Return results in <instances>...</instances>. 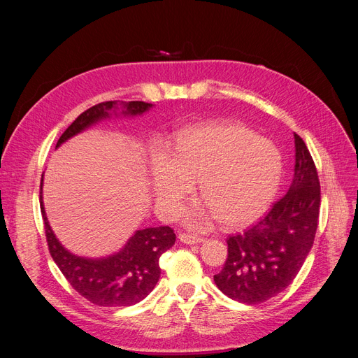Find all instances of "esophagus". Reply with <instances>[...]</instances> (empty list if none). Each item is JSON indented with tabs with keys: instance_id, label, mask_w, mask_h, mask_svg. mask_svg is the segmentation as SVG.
<instances>
[{
	"instance_id": "1",
	"label": "esophagus",
	"mask_w": 358,
	"mask_h": 358,
	"mask_svg": "<svg viewBox=\"0 0 358 358\" xmlns=\"http://www.w3.org/2000/svg\"><path fill=\"white\" fill-rule=\"evenodd\" d=\"M178 239H180L182 243H187V245H194V243L203 242V238L193 236V235H189V234H180V235H178Z\"/></svg>"
}]
</instances>
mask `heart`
Segmentation results:
<instances>
[{"instance_id": "obj_1", "label": "heart", "mask_w": 358, "mask_h": 358, "mask_svg": "<svg viewBox=\"0 0 358 358\" xmlns=\"http://www.w3.org/2000/svg\"><path fill=\"white\" fill-rule=\"evenodd\" d=\"M283 157L268 139L236 122H212L187 129L173 152L157 149L150 177L157 208L171 219L200 180L203 199L182 213L185 227L208 231L215 223L236 229L267 212L283 178Z\"/></svg>"}]
</instances>
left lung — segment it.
<instances>
[{"label":"left lung","mask_w":358,"mask_h":358,"mask_svg":"<svg viewBox=\"0 0 358 358\" xmlns=\"http://www.w3.org/2000/svg\"><path fill=\"white\" fill-rule=\"evenodd\" d=\"M294 177L285 197L243 234L228 238V258L215 283L241 303L257 305L287 289L313 245L321 185L303 139L294 134Z\"/></svg>","instance_id":"8db88e82"}]
</instances>
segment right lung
Masks as SVG:
<instances>
[{
  "instance_id": "add662e5",
  "label": "right lung",
  "mask_w": 358,
  "mask_h": 358,
  "mask_svg": "<svg viewBox=\"0 0 358 358\" xmlns=\"http://www.w3.org/2000/svg\"><path fill=\"white\" fill-rule=\"evenodd\" d=\"M119 106L123 116H141L152 104L145 101H104L85 110L64 131L56 148L83 130L117 116ZM41 182V210L45 223L49 252L69 285L83 297L97 306H131L143 300L158 283L161 268L159 257L176 243V234L169 227L136 231L126 245L116 254L103 258H87L69 252L53 234L46 217Z\"/></svg>"
}]
</instances>
